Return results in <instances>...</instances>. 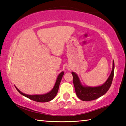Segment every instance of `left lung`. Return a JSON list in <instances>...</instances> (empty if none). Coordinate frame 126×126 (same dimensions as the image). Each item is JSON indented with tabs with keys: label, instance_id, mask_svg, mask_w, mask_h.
I'll list each match as a JSON object with an SVG mask.
<instances>
[{
	"label": "left lung",
	"instance_id": "1",
	"mask_svg": "<svg viewBox=\"0 0 126 126\" xmlns=\"http://www.w3.org/2000/svg\"><path fill=\"white\" fill-rule=\"evenodd\" d=\"M114 61L112 62V69L110 75L102 85L96 87L83 86L78 76L75 72H72L73 83L77 96L83 101H90L96 99L105 94L110 87L114 74Z\"/></svg>",
	"mask_w": 126,
	"mask_h": 126
}]
</instances>
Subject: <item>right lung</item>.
<instances>
[{"label": "right lung", "instance_id": "1", "mask_svg": "<svg viewBox=\"0 0 126 126\" xmlns=\"http://www.w3.org/2000/svg\"><path fill=\"white\" fill-rule=\"evenodd\" d=\"M64 75V72L62 71L59 74V75L58 76L57 79H56L55 84L54 87L48 93L45 94H42V95H28L26 94L23 93L22 92H21L16 87H15V88H16L17 91L19 92L20 94H22L23 96L27 97L28 99L32 100L35 102H49L51 100H52L55 96L57 94L58 90H59V87L61 83V81L62 79L63 75Z\"/></svg>", "mask_w": 126, "mask_h": 126}]
</instances>
